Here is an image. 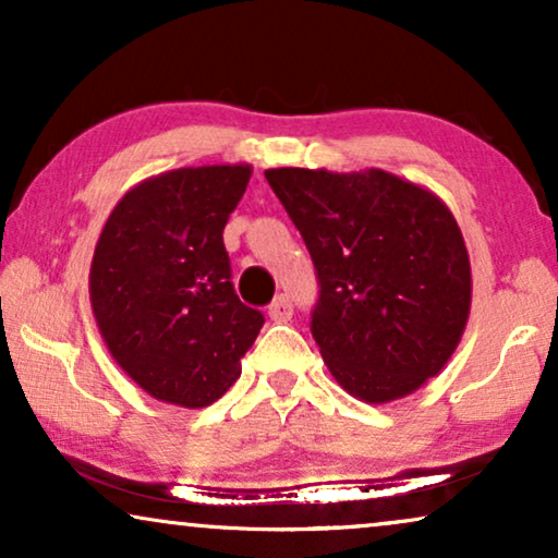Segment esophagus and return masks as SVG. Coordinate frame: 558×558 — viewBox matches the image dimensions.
I'll return each mask as SVG.
<instances>
[{"label": "esophagus", "instance_id": "obj_1", "mask_svg": "<svg viewBox=\"0 0 558 558\" xmlns=\"http://www.w3.org/2000/svg\"><path fill=\"white\" fill-rule=\"evenodd\" d=\"M292 312H294V307H292V302H289L287 294H279L277 300L269 304V317L274 319V323H289V319H292Z\"/></svg>", "mask_w": 558, "mask_h": 558}]
</instances>
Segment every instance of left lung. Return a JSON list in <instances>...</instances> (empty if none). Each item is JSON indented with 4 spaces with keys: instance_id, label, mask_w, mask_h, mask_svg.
<instances>
[{
    "instance_id": "8db88e82",
    "label": "left lung",
    "mask_w": 558,
    "mask_h": 558,
    "mask_svg": "<svg viewBox=\"0 0 558 558\" xmlns=\"http://www.w3.org/2000/svg\"><path fill=\"white\" fill-rule=\"evenodd\" d=\"M264 174L315 262L312 338L327 371L365 403L418 391L452 357L470 317V254L452 210L376 167Z\"/></svg>"
}]
</instances>
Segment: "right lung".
Listing matches in <instances>:
<instances>
[{
	"mask_svg": "<svg viewBox=\"0 0 558 558\" xmlns=\"http://www.w3.org/2000/svg\"><path fill=\"white\" fill-rule=\"evenodd\" d=\"M251 165L180 167L142 180L106 218L90 310L119 368L162 403L203 409L241 376L264 315L233 292L223 246Z\"/></svg>",
	"mask_w": 558,
	"mask_h": 558,
	"instance_id": "add662e5",
	"label": "right lung"
}]
</instances>
